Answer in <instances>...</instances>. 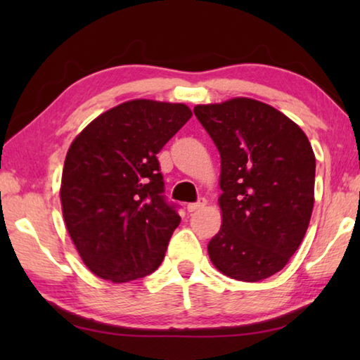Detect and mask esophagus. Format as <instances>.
I'll return each mask as SVG.
<instances>
[{"label":"esophagus","mask_w":360,"mask_h":360,"mask_svg":"<svg viewBox=\"0 0 360 360\" xmlns=\"http://www.w3.org/2000/svg\"><path fill=\"white\" fill-rule=\"evenodd\" d=\"M206 203H208V200H206L205 197H200L195 203H188L187 205V211L193 212V211H197V210H202V208H205Z\"/></svg>","instance_id":"1"}]
</instances>
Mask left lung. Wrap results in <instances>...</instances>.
I'll use <instances>...</instances> for the list:
<instances>
[{
  "label": "left lung",
  "mask_w": 360,
  "mask_h": 360,
  "mask_svg": "<svg viewBox=\"0 0 360 360\" xmlns=\"http://www.w3.org/2000/svg\"><path fill=\"white\" fill-rule=\"evenodd\" d=\"M193 112L221 154L222 225L208 245L219 271L257 283L283 270L307 233L316 158L288 115L252 98Z\"/></svg>",
  "instance_id": "8db88e82"
}]
</instances>
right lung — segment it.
<instances>
[{"label":"right lung","instance_id":"1","mask_svg":"<svg viewBox=\"0 0 360 360\" xmlns=\"http://www.w3.org/2000/svg\"><path fill=\"white\" fill-rule=\"evenodd\" d=\"M191 117L182 103L131 100L98 115L71 143L62 211L96 276L129 283L162 264L181 217L163 195L157 154Z\"/></svg>","mask_w":360,"mask_h":360}]
</instances>
